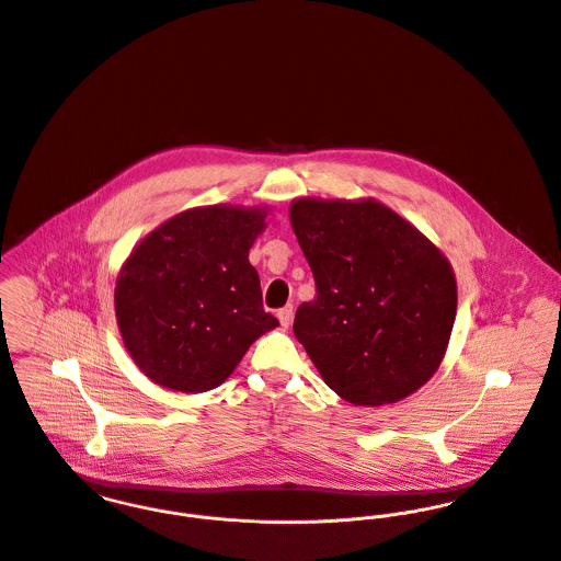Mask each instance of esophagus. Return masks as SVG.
Instances as JSON below:
<instances>
[{"label": "esophagus", "instance_id": "34e87169", "mask_svg": "<svg viewBox=\"0 0 561 561\" xmlns=\"http://www.w3.org/2000/svg\"><path fill=\"white\" fill-rule=\"evenodd\" d=\"M293 316H295L293 306H286V308H282V310L277 311V318H279L282 327H290V322H293Z\"/></svg>", "mask_w": 561, "mask_h": 561}]
</instances>
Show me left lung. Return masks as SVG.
<instances>
[{"label":"left lung","instance_id":"obj_1","mask_svg":"<svg viewBox=\"0 0 561 561\" xmlns=\"http://www.w3.org/2000/svg\"><path fill=\"white\" fill-rule=\"evenodd\" d=\"M290 221L316 282L295 335L324 382L359 407L391 404L436 373L456 318L449 262L380 202L301 197Z\"/></svg>","mask_w":561,"mask_h":561}]
</instances>
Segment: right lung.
<instances>
[{"label":"right lung","mask_w":561,"mask_h":561,"mask_svg":"<svg viewBox=\"0 0 561 561\" xmlns=\"http://www.w3.org/2000/svg\"><path fill=\"white\" fill-rule=\"evenodd\" d=\"M264 217L257 208H193L128 255L116 318L126 351L148 378L185 393L215 389L279 324L262 308L248 257Z\"/></svg>","instance_id":"right-lung-1"}]
</instances>
